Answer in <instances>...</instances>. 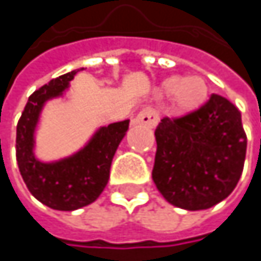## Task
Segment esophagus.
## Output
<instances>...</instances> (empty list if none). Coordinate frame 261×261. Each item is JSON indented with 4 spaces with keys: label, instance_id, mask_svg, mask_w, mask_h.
Wrapping results in <instances>:
<instances>
[{
    "label": "esophagus",
    "instance_id": "esophagus-1",
    "mask_svg": "<svg viewBox=\"0 0 261 261\" xmlns=\"http://www.w3.org/2000/svg\"><path fill=\"white\" fill-rule=\"evenodd\" d=\"M136 122L137 124H142L148 128H152L157 125L159 122V112L152 107H146L143 109L137 116H136Z\"/></svg>",
    "mask_w": 261,
    "mask_h": 261
}]
</instances>
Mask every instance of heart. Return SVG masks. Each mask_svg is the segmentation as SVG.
<instances>
[{"label": "heart", "instance_id": "b5f03b06", "mask_svg": "<svg viewBox=\"0 0 261 261\" xmlns=\"http://www.w3.org/2000/svg\"><path fill=\"white\" fill-rule=\"evenodd\" d=\"M163 93L172 95L174 102L180 112H195L204 106L208 98V86L199 75L192 77H171L162 86Z\"/></svg>", "mask_w": 261, "mask_h": 261}]
</instances>
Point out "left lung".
I'll return each mask as SVG.
<instances>
[{
    "mask_svg": "<svg viewBox=\"0 0 261 261\" xmlns=\"http://www.w3.org/2000/svg\"><path fill=\"white\" fill-rule=\"evenodd\" d=\"M152 180L168 202L204 210L237 186L246 155V134L233 102L213 93L202 107L163 118L155 128Z\"/></svg>",
    "mask_w": 261,
    "mask_h": 261,
    "instance_id": "1",
    "label": "left lung"
}]
</instances>
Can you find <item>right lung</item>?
I'll return each mask as SVG.
<instances>
[{
    "label": "right lung",
    "instance_id": "right-lung-1",
    "mask_svg": "<svg viewBox=\"0 0 261 261\" xmlns=\"http://www.w3.org/2000/svg\"><path fill=\"white\" fill-rule=\"evenodd\" d=\"M75 71L51 80L34 90L16 125V160L22 180L42 204L71 212L93 202L109 182L113 155L128 130L130 121L102 127L77 154L54 163H42L33 154L34 128L45 101L60 96Z\"/></svg>",
    "mask_w": 261,
    "mask_h": 261
}]
</instances>
